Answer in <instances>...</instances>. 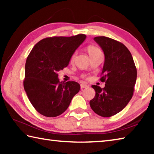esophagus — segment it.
Instances as JSON below:
<instances>
[{"label":"esophagus","mask_w":154,"mask_h":154,"mask_svg":"<svg viewBox=\"0 0 154 154\" xmlns=\"http://www.w3.org/2000/svg\"><path fill=\"white\" fill-rule=\"evenodd\" d=\"M80 86H81V88H82V89H83V88H85L88 87V85H87L86 84H84V83H82V84L80 85Z\"/></svg>","instance_id":"1"}]
</instances>
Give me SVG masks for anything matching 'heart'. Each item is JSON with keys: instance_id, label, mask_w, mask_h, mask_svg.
<instances>
[{"instance_id": "b5f03b06", "label": "heart", "mask_w": 154, "mask_h": 154, "mask_svg": "<svg viewBox=\"0 0 154 154\" xmlns=\"http://www.w3.org/2000/svg\"><path fill=\"white\" fill-rule=\"evenodd\" d=\"M88 54H89V55L90 56L91 58H93V57H94L98 55V54H102V52H101L100 49H99L98 48H97L96 46H94V45H90V46H88ZM77 51H75L73 54H72V56L71 57V60L72 61L74 60V58H75V56L77 55Z\"/></svg>"}]
</instances>
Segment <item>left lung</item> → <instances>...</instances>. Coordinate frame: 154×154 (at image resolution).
I'll return each mask as SVG.
<instances>
[{"mask_svg": "<svg viewBox=\"0 0 154 154\" xmlns=\"http://www.w3.org/2000/svg\"><path fill=\"white\" fill-rule=\"evenodd\" d=\"M94 39L105 54L100 80L105 82V87L92 85L96 95L90 105L98 116L109 118L120 112L132 98L137 68L131 53L123 43L104 36H96Z\"/></svg>", "mask_w": 154, "mask_h": 154, "instance_id": "left-lung-1", "label": "left lung"}]
</instances>
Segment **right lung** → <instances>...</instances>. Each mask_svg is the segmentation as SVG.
Segmentation results:
<instances>
[{"label":"right lung","instance_id":"obj_1","mask_svg":"<svg viewBox=\"0 0 154 154\" xmlns=\"http://www.w3.org/2000/svg\"><path fill=\"white\" fill-rule=\"evenodd\" d=\"M83 34L51 36L34 46L25 65L24 88L30 102L45 117L58 116L66 110L80 85L60 82L58 72L68 66L72 54L85 40Z\"/></svg>","mask_w":154,"mask_h":154}]
</instances>
